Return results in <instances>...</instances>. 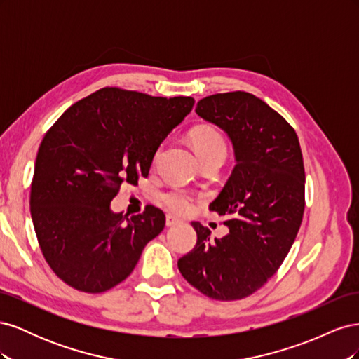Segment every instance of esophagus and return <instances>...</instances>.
<instances>
[{"label": "esophagus", "mask_w": 359, "mask_h": 359, "mask_svg": "<svg viewBox=\"0 0 359 359\" xmlns=\"http://www.w3.org/2000/svg\"><path fill=\"white\" fill-rule=\"evenodd\" d=\"M177 223H180L178 217L172 215V214H168V215H166V226H173V224H177Z\"/></svg>", "instance_id": "obj_1"}]
</instances>
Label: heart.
<instances>
[{"label": "heart", "mask_w": 359, "mask_h": 359, "mask_svg": "<svg viewBox=\"0 0 359 359\" xmlns=\"http://www.w3.org/2000/svg\"><path fill=\"white\" fill-rule=\"evenodd\" d=\"M191 144L196 149L199 158H205L206 156L214 153H224L226 154V142L220 132H217L212 127H198L194 128L191 135ZM161 203L168 210L177 214H186L193 208L194 198L186 190L172 189L160 194Z\"/></svg>", "instance_id": "heart-1"}]
</instances>
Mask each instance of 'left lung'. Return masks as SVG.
<instances>
[{"label":"left lung","instance_id":"1","mask_svg":"<svg viewBox=\"0 0 359 359\" xmlns=\"http://www.w3.org/2000/svg\"><path fill=\"white\" fill-rule=\"evenodd\" d=\"M196 114L231 137L236 165L210 211L229 233L193 222L198 241L178 260L182 277L203 295L236 301L262 287L283 264L306 206V172L293 127L256 95L233 91L198 102Z\"/></svg>","mask_w":359,"mask_h":359}]
</instances>
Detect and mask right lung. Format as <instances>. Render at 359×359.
<instances>
[{
  "instance_id": "add662e5",
  "label": "right lung",
  "mask_w": 359,
  "mask_h": 359,
  "mask_svg": "<svg viewBox=\"0 0 359 359\" xmlns=\"http://www.w3.org/2000/svg\"><path fill=\"white\" fill-rule=\"evenodd\" d=\"M191 97H153L106 86L72 104L43 137L29 208L39 245L64 283L100 293L126 280L165 227L154 205L127 219L111 202L147 178L165 137L193 109Z\"/></svg>"
}]
</instances>
